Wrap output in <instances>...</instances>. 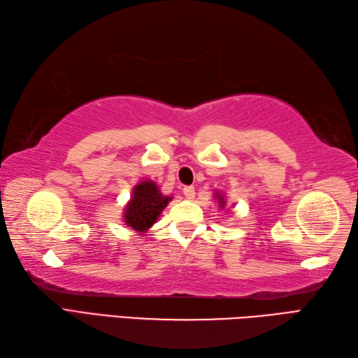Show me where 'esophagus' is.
I'll use <instances>...</instances> for the list:
<instances>
[{"mask_svg": "<svg viewBox=\"0 0 358 358\" xmlns=\"http://www.w3.org/2000/svg\"><path fill=\"white\" fill-rule=\"evenodd\" d=\"M184 196H185L187 199H193L194 196H196L194 187H185V188H184Z\"/></svg>", "mask_w": 358, "mask_h": 358, "instance_id": "34e87169", "label": "esophagus"}]
</instances>
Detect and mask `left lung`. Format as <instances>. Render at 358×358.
Returning <instances> with one entry per match:
<instances>
[{
    "instance_id": "8db88e82",
    "label": "left lung",
    "mask_w": 358,
    "mask_h": 358,
    "mask_svg": "<svg viewBox=\"0 0 358 358\" xmlns=\"http://www.w3.org/2000/svg\"><path fill=\"white\" fill-rule=\"evenodd\" d=\"M215 196L217 198V202H220L221 208H224V207H225V199H224V196H222V194H220V193H215Z\"/></svg>"
}]
</instances>
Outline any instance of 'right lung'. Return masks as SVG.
I'll return each instance as SVG.
<instances>
[{
	"mask_svg": "<svg viewBox=\"0 0 358 358\" xmlns=\"http://www.w3.org/2000/svg\"><path fill=\"white\" fill-rule=\"evenodd\" d=\"M171 199L173 198H170V196H164L160 193L156 182H138L133 189V196L127 203L123 220H125L128 227L143 235L150 227H152V224L157 221L162 210Z\"/></svg>",
	"mask_w": 358,
	"mask_h": 358,
	"instance_id": "right-lung-1",
	"label": "right lung"
}]
</instances>
